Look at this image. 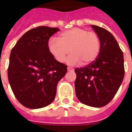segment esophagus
Returning <instances> with one entry per match:
<instances>
[{"label":"esophagus","mask_w":132,"mask_h":132,"mask_svg":"<svg viewBox=\"0 0 132 132\" xmlns=\"http://www.w3.org/2000/svg\"><path fill=\"white\" fill-rule=\"evenodd\" d=\"M67 70H68V71H73V69H72L71 67H68V68H67Z\"/></svg>","instance_id":"1"}]
</instances>
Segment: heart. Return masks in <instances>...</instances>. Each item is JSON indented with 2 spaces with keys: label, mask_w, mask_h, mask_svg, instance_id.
<instances>
[{
  "label": "heart",
  "mask_w": 132,
  "mask_h": 132,
  "mask_svg": "<svg viewBox=\"0 0 132 132\" xmlns=\"http://www.w3.org/2000/svg\"><path fill=\"white\" fill-rule=\"evenodd\" d=\"M47 46L49 54L59 63L63 62L71 52L72 54L67 59L69 64L81 63V65L87 66L94 62L98 56L100 42L94 32L75 27L62 32L59 39L50 38Z\"/></svg>",
  "instance_id": "1"
}]
</instances>
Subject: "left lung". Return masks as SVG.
<instances>
[{"mask_svg":"<svg viewBox=\"0 0 132 132\" xmlns=\"http://www.w3.org/2000/svg\"><path fill=\"white\" fill-rule=\"evenodd\" d=\"M91 27L99 37V55L94 62L75 69V88L80 102L93 108H101L112 100L122 83L124 56L109 31L96 25Z\"/></svg>","mask_w":132,"mask_h":132,"instance_id":"1","label":"left lung"}]
</instances>
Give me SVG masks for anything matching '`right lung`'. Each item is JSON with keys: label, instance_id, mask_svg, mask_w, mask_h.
Wrapping results in <instances>:
<instances>
[{"label": "right lung", "instance_id": "right-lung-1", "mask_svg": "<svg viewBox=\"0 0 132 132\" xmlns=\"http://www.w3.org/2000/svg\"><path fill=\"white\" fill-rule=\"evenodd\" d=\"M59 28L40 26L27 31L11 50L7 77L15 96L22 105L39 109L51 104L57 83L66 75L67 66L48 51L49 38Z\"/></svg>", "mask_w": 132, "mask_h": 132}]
</instances>
